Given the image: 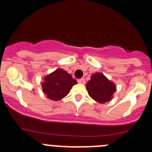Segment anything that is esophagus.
I'll return each mask as SVG.
<instances>
[{"label": "esophagus", "instance_id": "34e87169", "mask_svg": "<svg viewBox=\"0 0 152 152\" xmlns=\"http://www.w3.org/2000/svg\"><path fill=\"white\" fill-rule=\"evenodd\" d=\"M77 82H78L79 84H84V83H85V80H84V78L78 79V80H77Z\"/></svg>", "mask_w": 152, "mask_h": 152}]
</instances>
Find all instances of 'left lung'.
Returning <instances> with one entry per match:
<instances>
[{
    "instance_id": "obj_1",
    "label": "left lung",
    "mask_w": 152,
    "mask_h": 152,
    "mask_svg": "<svg viewBox=\"0 0 152 152\" xmlns=\"http://www.w3.org/2000/svg\"><path fill=\"white\" fill-rule=\"evenodd\" d=\"M86 89L90 96L95 101L100 103H105L112 100L116 87L103 74L95 73L91 76V80L86 85Z\"/></svg>"
}]
</instances>
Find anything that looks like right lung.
<instances>
[{"label": "right lung", "mask_w": 152, "mask_h": 152, "mask_svg": "<svg viewBox=\"0 0 152 152\" xmlns=\"http://www.w3.org/2000/svg\"><path fill=\"white\" fill-rule=\"evenodd\" d=\"M77 84L72 75L61 68L56 70L42 80V91L52 100H61L67 96L72 86Z\"/></svg>", "instance_id": "add662e5"}]
</instances>
